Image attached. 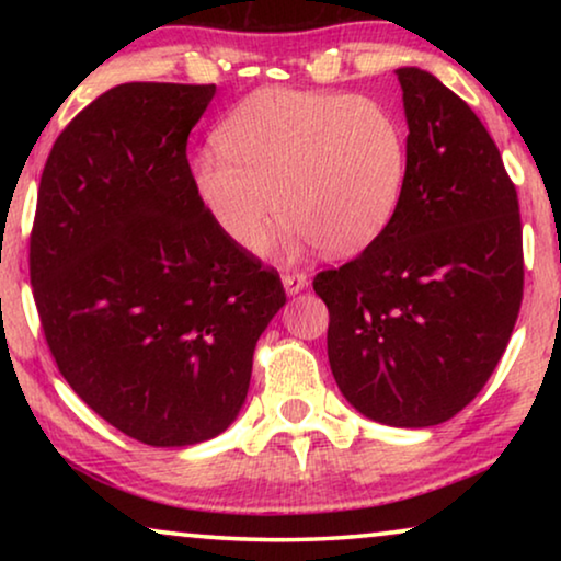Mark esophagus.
<instances>
[{"mask_svg": "<svg viewBox=\"0 0 561 561\" xmlns=\"http://www.w3.org/2000/svg\"><path fill=\"white\" fill-rule=\"evenodd\" d=\"M283 288H286L288 296H296L301 294V290L309 286V278H306V273H298V271H288L283 273Z\"/></svg>", "mask_w": 561, "mask_h": 561, "instance_id": "1", "label": "esophagus"}]
</instances>
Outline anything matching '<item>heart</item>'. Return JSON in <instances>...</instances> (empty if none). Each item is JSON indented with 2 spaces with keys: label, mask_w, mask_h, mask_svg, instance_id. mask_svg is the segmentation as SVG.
I'll use <instances>...</instances> for the list:
<instances>
[{
  "label": "heart",
  "mask_w": 561,
  "mask_h": 561,
  "mask_svg": "<svg viewBox=\"0 0 561 561\" xmlns=\"http://www.w3.org/2000/svg\"><path fill=\"white\" fill-rule=\"evenodd\" d=\"M214 142L191 160V186L242 252L263 248L278 211L290 250L355 255L401 202L405 133L378 99L263 89L229 112Z\"/></svg>",
  "instance_id": "heart-1"
}]
</instances>
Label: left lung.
I'll list each match as a JSON object with an SVG mask.
<instances>
[{
    "instance_id": "8db88e82",
    "label": "left lung",
    "mask_w": 561,
    "mask_h": 561,
    "mask_svg": "<svg viewBox=\"0 0 561 561\" xmlns=\"http://www.w3.org/2000/svg\"><path fill=\"white\" fill-rule=\"evenodd\" d=\"M403 89L405 181L393 219L313 278L342 396L386 426L442 424L480 393L524 296L518 196L470 106L421 68Z\"/></svg>"
}]
</instances>
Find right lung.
I'll list each match as a JSON object with an SVG mask.
<instances>
[{"instance_id":"right-lung-1","label":"right lung","mask_w":561,"mask_h":561,"mask_svg":"<svg viewBox=\"0 0 561 561\" xmlns=\"http://www.w3.org/2000/svg\"><path fill=\"white\" fill-rule=\"evenodd\" d=\"M217 87L122 83L53 145L30 283L76 396L150 447L225 432L252 352L286 304L275 271L217 232L191 186L188 133Z\"/></svg>"}]
</instances>
